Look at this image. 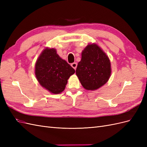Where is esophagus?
Here are the masks:
<instances>
[{"instance_id": "34e87169", "label": "esophagus", "mask_w": 147, "mask_h": 147, "mask_svg": "<svg viewBox=\"0 0 147 147\" xmlns=\"http://www.w3.org/2000/svg\"><path fill=\"white\" fill-rule=\"evenodd\" d=\"M71 66H72V67L75 70L77 68V63H73L71 64Z\"/></svg>"}]
</instances>
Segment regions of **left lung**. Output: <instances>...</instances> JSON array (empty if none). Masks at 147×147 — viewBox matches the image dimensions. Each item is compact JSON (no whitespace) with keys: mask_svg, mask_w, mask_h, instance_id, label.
<instances>
[{"mask_svg":"<svg viewBox=\"0 0 147 147\" xmlns=\"http://www.w3.org/2000/svg\"><path fill=\"white\" fill-rule=\"evenodd\" d=\"M76 74L84 89L97 90L110 78L111 67L109 57L96 44L88 45L82 51Z\"/></svg>","mask_w":147,"mask_h":147,"instance_id":"obj_1","label":"left lung"}]
</instances>
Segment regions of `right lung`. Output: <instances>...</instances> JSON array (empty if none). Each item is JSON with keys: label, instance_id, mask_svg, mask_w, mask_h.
Wrapping results in <instances>:
<instances>
[{"label": "right lung", "instance_id": "1", "mask_svg": "<svg viewBox=\"0 0 147 147\" xmlns=\"http://www.w3.org/2000/svg\"><path fill=\"white\" fill-rule=\"evenodd\" d=\"M75 70L61 59L54 48L43 51L35 64V74L39 83L53 94L63 92Z\"/></svg>", "mask_w": 147, "mask_h": 147}]
</instances>
